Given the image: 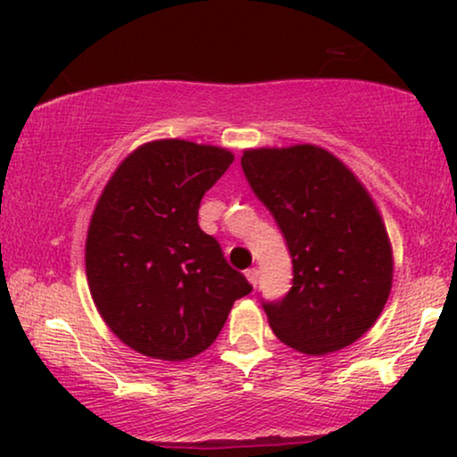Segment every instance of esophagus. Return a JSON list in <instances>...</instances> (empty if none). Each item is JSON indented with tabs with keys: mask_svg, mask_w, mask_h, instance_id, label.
Masks as SVG:
<instances>
[{
	"mask_svg": "<svg viewBox=\"0 0 457 457\" xmlns=\"http://www.w3.org/2000/svg\"><path fill=\"white\" fill-rule=\"evenodd\" d=\"M245 277H247L249 283L255 287V285H258V278H260V270H258V268H249V270H245Z\"/></svg>",
	"mask_w": 457,
	"mask_h": 457,
	"instance_id": "obj_1",
	"label": "esophagus"
}]
</instances>
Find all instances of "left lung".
I'll return each instance as SVG.
<instances>
[{"instance_id":"1","label":"left lung","mask_w":457,"mask_h":457,"mask_svg":"<svg viewBox=\"0 0 457 457\" xmlns=\"http://www.w3.org/2000/svg\"><path fill=\"white\" fill-rule=\"evenodd\" d=\"M241 166L293 258L291 291L264 303L274 335L308 355L352 345L378 320L393 285L391 241L370 193L312 143L245 149Z\"/></svg>"}]
</instances>
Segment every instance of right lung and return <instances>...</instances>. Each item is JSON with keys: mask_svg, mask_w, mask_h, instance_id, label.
I'll list each match as a JSON object with an SVG mask.
<instances>
[{"mask_svg": "<svg viewBox=\"0 0 457 457\" xmlns=\"http://www.w3.org/2000/svg\"><path fill=\"white\" fill-rule=\"evenodd\" d=\"M233 160L224 147L158 139L130 152L105 183L87 228V283L104 322L135 352L195 358L252 291L197 224L204 193Z\"/></svg>", "mask_w": 457, "mask_h": 457, "instance_id": "1", "label": "right lung"}]
</instances>
